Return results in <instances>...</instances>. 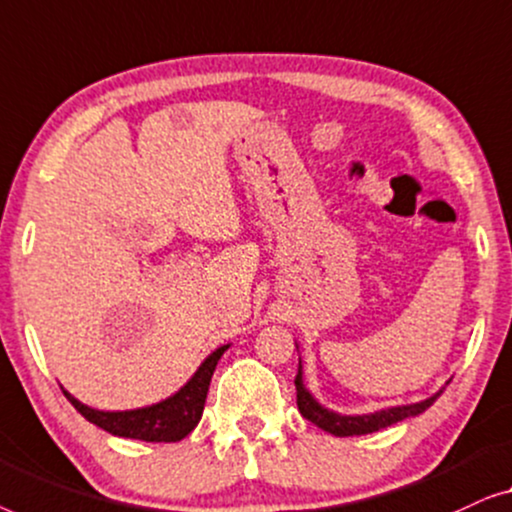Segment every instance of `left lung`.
Instances as JSON below:
<instances>
[{
  "mask_svg": "<svg viewBox=\"0 0 512 512\" xmlns=\"http://www.w3.org/2000/svg\"><path fill=\"white\" fill-rule=\"evenodd\" d=\"M294 385H297L299 413L304 415L308 422H313L315 427L325 429L334 436H362V434H371V431L385 429V427H390V424L406 420V417L424 413V410H427L431 403L436 401L438 394H441L438 392V394H434V397L424 399L420 403L378 410V413H371V415H338V413H331V410H327V408H322L320 403L311 397V392L306 390L304 378H301V362H299L297 378H294Z\"/></svg>",
  "mask_w": 512,
  "mask_h": 512,
  "instance_id": "obj_1",
  "label": "left lung"
}]
</instances>
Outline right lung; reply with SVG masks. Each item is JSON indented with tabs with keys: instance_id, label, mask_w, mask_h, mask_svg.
Returning <instances> with one entry per match:
<instances>
[{
	"instance_id": "right-lung-1",
	"label": "right lung",
	"mask_w": 512,
	"mask_h": 512,
	"mask_svg": "<svg viewBox=\"0 0 512 512\" xmlns=\"http://www.w3.org/2000/svg\"><path fill=\"white\" fill-rule=\"evenodd\" d=\"M227 348L229 345H222V348L215 350L213 355H208L204 359V364L197 369V373L190 378V383L181 387L174 397L155 403V406L106 413V410L88 408L85 403L71 397L69 392H64V397L71 401V406H74L85 420L97 424V427H102L113 436L136 438V441L148 443H176L199 424L201 413H204V403L213 371L215 366H218L222 352Z\"/></svg>"
}]
</instances>
